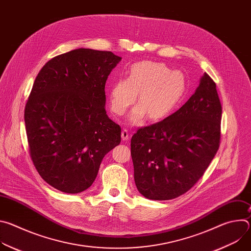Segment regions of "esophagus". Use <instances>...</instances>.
Wrapping results in <instances>:
<instances>
[{"label":"esophagus","instance_id":"1","mask_svg":"<svg viewBox=\"0 0 251 251\" xmlns=\"http://www.w3.org/2000/svg\"><path fill=\"white\" fill-rule=\"evenodd\" d=\"M121 137L123 141H127L129 139V132L127 129H123L122 133H121Z\"/></svg>","mask_w":251,"mask_h":251}]
</instances>
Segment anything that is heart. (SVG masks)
Wrapping results in <instances>:
<instances>
[{
  "label": "heart",
  "mask_w": 251,
  "mask_h": 251,
  "mask_svg": "<svg viewBox=\"0 0 251 251\" xmlns=\"http://www.w3.org/2000/svg\"><path fill=\"white\" fill-rule=\"evenodd\" d=\"M186 92L182 73L159 62L140 61L132 65L128 78L116 81L110 90V107L116 115H123L135 101L138 103L129 116L133 124H140L145 115L159 120L169 115L180 104Z\"/></svg>",
  "instance_id": "heart-1"
}]
</instances>
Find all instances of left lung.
<instances>
[{
  "label": "left lung",
  "instance_id": "1",
  "mask_svg": "<svg viewBox=\"0 0 251 251\" xmlns=\"http://www.w3.org/2000/svg\"><path fill=\"white\" fill-rule=\"evenodd\" d=\"M222 112L217 85L204 74L180 109L137 130L131 139V156L141 195L172 200L199 182L220 148Z\"/></svg>",
  "mask_w": 251,
  "mask_h": 251
}]
</instances>
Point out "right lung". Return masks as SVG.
<instances>
[{"instance_id": "add662e5", "label": "right lung", "mask_w": 251, "mask_h": 251, "mask_svg": "<svg viewBox=\"0 0 251 251\" xmlns=\"http://www.w3.org/2000/svg\"><path fill=\"white\" fill-rule=\"evenodd\" d=\"M120 60L111 51L75 50L49 60L33 82L25 108L29 156L60 192L87 190L120 144L121 128L104 108L106 80Z\"/></svg>"}]
</instances>
